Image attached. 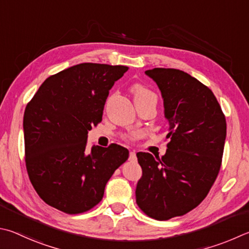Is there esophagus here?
<instances>
[{"label": "esophagus", "instance_id": "1", "mask_svg": "<svg viewBox=\"0 0 249 249\" xmlns=\"http://www.w3.org/2000/svg\"><path fill=\"white\" fill-rule=\"evenodd\" d=\"M129 160L130 161L136 160V152H135V151H130L129 152Z\"/></svg>", "mask_w": 249, "mask_h": 249}]
</instances>
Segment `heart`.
<instances>
[{
	"mask_svg": "<svg viewBox=\"0 0 249 249\" xmlns=\"http://www.w3.org/2000/svg\"><path fill=\"white\" fill-rule=\"evenodd\" d=\"M130 91H132L133 96H134V100L136 105H142V103H146V102H156L158 100L157 94L152 91L151 89H149L146 86L136 83L132 86L130 88ZM139 136V133L137 132H132L127 135H125L126 139H135Z\"/></svg>",
	"mask_w": 249,
	"mask_h": 249,
	"instance_id": "obj_1",
	"label": "heart"
}]
</instances>
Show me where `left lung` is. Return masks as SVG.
<instances>
[{
	"instance_id": "8db88e82",
	"label": "left lung",
	"mask_w": 249,
	"mask_h": 249,
	"mask_svg": "<svg viewBox=\"0 0 249 249\" xmlns=\"http://www.w3.org/2000/svg\"><path fill=\"white\" fill-rule=\"evenodd\" d=\"M156 81L169 121L164 156L137 152L142 176L136 202L148 216L165 221L186 214L205 199L222 162L227 121L211 90L183 71H144Z\"/></svg>"
}]
</instances>
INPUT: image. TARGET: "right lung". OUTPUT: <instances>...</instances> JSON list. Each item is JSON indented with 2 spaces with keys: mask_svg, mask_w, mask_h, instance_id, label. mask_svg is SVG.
<instances>
[{
  "mask_svg": "<svg viewBox=\"0 0 249 249\" xmlns=\"http://www.w3.org/2000/svg\"><path fill=\"white\" fill-rule=\"evenodd\" d=\"M128 70L81 63L43 81L24 114L25 161L34 188L49 206L69 214L101 201L126 148L111 143L87 151L88 130L102 121L110 89Z\"/></svg>",
  "mask_w": 249,
  "mask_h": 249,
  "instance_id": "1",
  "label": "right lung"
}]
</instances>
